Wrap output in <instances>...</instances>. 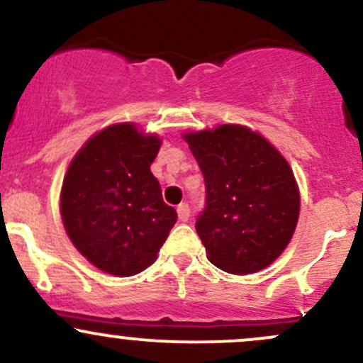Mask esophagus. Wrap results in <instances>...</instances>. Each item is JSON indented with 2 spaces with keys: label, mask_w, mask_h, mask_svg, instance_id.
I'll return each mask as SVG.
<instances>
[{
  "label": "esophagus",
  "mask_w": 363,
  "mask_h": 363,
  "mask_svg": "<svg viewBox=\"0 0 363 363\" xmlns=\"http://www.w3.org/2000/svg\"><path fill=\"white\" fill-rule=\"evenodd\" d=\"M189 206L186 205V203H181V205L177 206V217L181 222H188L189 220Z\"/></svg>",
  "instance_id": "esophagus-1"
}]
</instances>
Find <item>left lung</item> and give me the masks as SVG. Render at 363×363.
<instances>
[{
  "mask_svg": "<svg viewBox=\"0 0 363 363\" xmlns=\"http://www.w3.org/2000/svg\"><path fill=\"white\" fill-rule=\"evenodd\" d=\"M182 138L205 177L196 233L206 258L236 276L269 267L289 245L300 215L289 163L262 134L238 123Z\"/></svg>",
  "mask_w": 363,
  "mask_h": 363,
  "instance_id": "1",
  "label": "left lung"
}]
</instances>
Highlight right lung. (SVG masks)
<instances>
[{
  "label": "right lung",
  "instance_id": "1",
  "mask_svg": "<svg viewBox=\"0 0 363 363\" xmlns=\"http://www.w3.org/2000/svg\"><path fill=\"white\" fill-rule=\"evenodd\" d=\"M160 146L136 123H113L87 139L63 177V227L79 253L111 276L148 269L177 220L150 170Z\"/></svg>",
  "mask_w": 363,
  "mask_h": 363
}]
</instances>
